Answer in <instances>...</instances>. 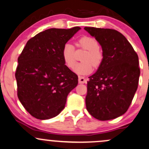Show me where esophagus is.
Here are the masks:
<instances>
[{
  "mask_svg": "<svg viewBox=\"0 0 149 149\" xmlns=\"http://www.w3.org/2000/svg\"><path fill=\"white\" fill-rule=\"evenodd\" d=\"M78 81H79V84H84V83H86V79L85 78L83 77H79L78 78Z\"/></svg>",
  "mask_w": 149,
  "mask_h": 149,
  "instance_id": "1",
  "label": "esophagus"
}]
</instances>
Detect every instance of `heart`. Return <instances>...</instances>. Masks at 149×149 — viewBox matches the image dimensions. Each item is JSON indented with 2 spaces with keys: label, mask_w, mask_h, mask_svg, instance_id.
I'll use <instances>...</instances> for the list:
<instances>
[{
  "label": "heart",
  "mask_w": 149,
  "mask_h": 149,
  "mask_svg": "<svg viewBox=\"0 0 149 149\" xmlns=\"http://www.w3.org/2000/svg\"><path fill=\"white\" fill-rule=\"evenodd\" d=\"M77 47L87 50L82 60L84 62L77 64L74 72L79 75H87L93 71V65L99 66L103 59V55L100 49V45L95 38L89 36L81 37L77 42ZM62 57L65 65L68 68L72 69L76 63L74 47L70 42L64 45L62 49Z\"/></svg>",
  "instance_id": "heart-1"
}]
</instances>
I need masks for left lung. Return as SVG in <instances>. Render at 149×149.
<instances>
[{
	"label": "left lung",
	"instance_id": "8db88e82",
	"mask_svg": "<svg viewBox=\"0 0 149 149\" xmlns=\"http://www.w3.org/2000/svg\"><path fill=\"white\" fill-rule=\"evenodd\" d=\"M102 46L103 59L89 77L85 102L87 111L101 121L126 113L138 88L139 57L132 45L117 30L85 27Z\"/></svg>",
	"mask_w": 149,
	"mask_h": 149
}]
</instances>
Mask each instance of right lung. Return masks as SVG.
<instances>
[{
	"mask_svg": "<svg viewBox=\"0 0 149 149\" xmlns=\"http://www.w3.org/2000/svg\"><path fill=\"white\" fill-rule=\"evenodd\" d=\"M81 28H50L28 41L17 59V97L33 117L45 120L57 116L78 77L64 63L62 49Z\"/></svg>",
	"mask_w": 149,
	"mask_h": 149,
	"instance_id": "right-lung-1",
	"label": "right lung"
}]
</instances>
